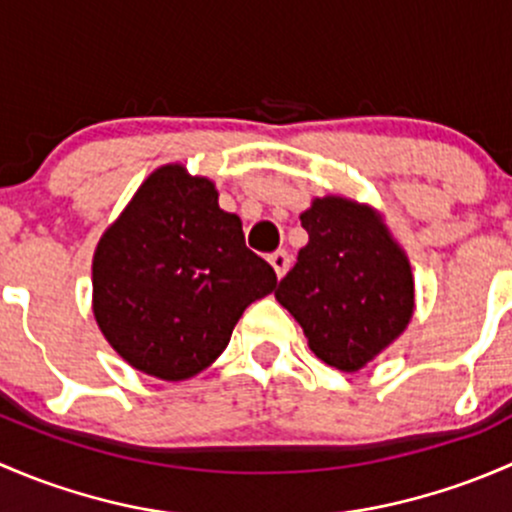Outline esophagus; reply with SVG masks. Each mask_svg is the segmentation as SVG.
<instances>
[{
	"instance_id": "34e87169",
	"label": "esophagus",
	"mask_w": 512,
	"mask_h": 512,
	"mask_svg": "<svg viewBox=\"0 0 512 512\" xmlns=\"http://www.w3.org/2000/svg\"><path fill=\"white\" fill-rule=\"evenodd\" d=\"M270 265L275 267L277 277H285L289 265H292V257L287 255V250H277V252H272V255H270Z\"/></svg>"
}]
</instances>
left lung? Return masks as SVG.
Instances as JSON below:
<instances>
[{
    "label": "left lung",
    "instance_id": "obj_1",
    "mask_svg": "<svg viewBox=\"0 0 512 512\" xmlns=\"http://www.w3.org/2000/svg\"><path fill=\"white\" fill-rule=\"evenodd\" d=\"M309 242L275 289L329 366L356 371L389 347L414 314V280L379 215L344 198L302 213Z\"/></svg>",
    "mask_w": 512,
    "mask_h": 512
}]
</instances>
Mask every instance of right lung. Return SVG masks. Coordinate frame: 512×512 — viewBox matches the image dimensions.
Returning <instances> with one entry per match:
<instances>
[{
    "mask_svg": "<svg viewBox=\"0 0 512 512\" xmlns=\"http://www.w3.org/2000/svg\"><path fill=\"white\" fill-rule=\"evenodd\" d=\"M277 275L245 245L208 178L165 165L138 188L94 255V314L138 371L183 381L225 352L237 319Z\"/></svg>",
    "mask_w": 512,
    "mask_h": 512,
    "instance_id": "right-lung-1",
    "label": "right lung"
}]
</instances>
